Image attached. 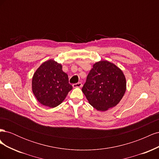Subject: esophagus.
<instances>
[{
    "instance_id": "34e87169",
    "label": "esophagus",
    "mask_w": 159,
    "mask_h": 159,
    "mask_svg": "<svg viewBox=\"0 0 159 159\" xmlns=\"http://www.w3.org/2000/svg\"><path fill=\"white\" fill-rule=\"evenodd\" d=\"M72 86H73V88H80V87H81V86H82V84H81V82H78V83H77V84H73V85H72Z\"/></svg>"
}]
</instances>
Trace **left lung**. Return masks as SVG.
Returning <instances> with one entry per match:
<instances>
[{"label":"left lung","instance_id":"left-lung-1","mask_svg":"<svg viewBox=\"0 0 159 159\" xmlns=\"http://www.w3.org/2000/svg\"><path fill=\"white\" fill-rule=\"evenodd\" d=\"M126 88L123 71L111 62L101 60L93 65L82 91L91 106L105 111L120 102Z\"/></svg>","mask_w":159,"mask_h":159}]
</instances>
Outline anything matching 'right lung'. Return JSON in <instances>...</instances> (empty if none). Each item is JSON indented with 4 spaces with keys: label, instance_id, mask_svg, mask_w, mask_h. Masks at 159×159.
<instances>
[{
    "label": "right lung",
    "instance_id": "add662e5",
    "mask_svg": "<svg viewBox=\"0 0 159 159\" xmlns=\"http://www.w3.org/2000/svg\"><path fill=\"white\" fill-rule=\"evenodd\" d=\"M71 89L68 74L62 70L61 64L54 60L42 63L33 75L32 92L38 102L44 106L57 107Z\"/></svg>",
    "mask_w": 159,
    "mask_h": 159
}]
</instances>
